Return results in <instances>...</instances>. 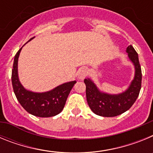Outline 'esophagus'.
<instances>
[{
    "instance_id": "34e87169",
    "label": "esophagus",
    "mask_w": 153,
    "mask_h": 153,
    "mask_svg": "<svg viewBox=\"0 0 153 153\" xmlns=\"http://www.w3.org/2000/svg\"><path fill=\"white\" fill-rule=\"evenodd\" d=\"M88 74V70L86 68H81L78 73V77L80 79H83Z\"/></svg>"
}]
</instances>
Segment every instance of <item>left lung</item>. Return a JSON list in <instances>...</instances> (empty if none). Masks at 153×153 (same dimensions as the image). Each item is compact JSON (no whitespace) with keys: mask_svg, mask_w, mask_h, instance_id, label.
I'll return each mask as SVG.
<instances>
[{"mask_svg":"<svg viewBox=\"0 0 153 153\" xmlns=\"http://www.w3.org/2000/svg\"><path fill=\"white\" fill-rule=\"evenodd\" d=\"M129 60L135 67V76L129 88L120 94H108L99 90L90 79H85L86 100L92 111L104 117H117L127 111L139 97L142 84V70L138 53L132 45L126 48Z\"/></svg>","mask_w":153,"mask_h":153,"instance_id":"obj_1","label":"left lung"}]
</instances>
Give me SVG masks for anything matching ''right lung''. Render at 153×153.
<instances>
[{
	"label": "right lung",
	"mask_w": 153,
	"mask_h": 153,
	"mask_svg": "<svg viewBox=\"0 0 153 153\" xmlns=\"http://www.w3.org/2000/svg\"><path fill=\"white\" fill-rule=\"evenodd\" d=\"M21 49L22 47L14 56L11 75L12 86L17 100L27 112L36 117H51L59 114L63 110L69 93L76 81L63 83L45 93H34L26 90L19 81L17 74V62Z\"/></svg>",
	"instance_id": "right-lung-1"
}]
</instances>
